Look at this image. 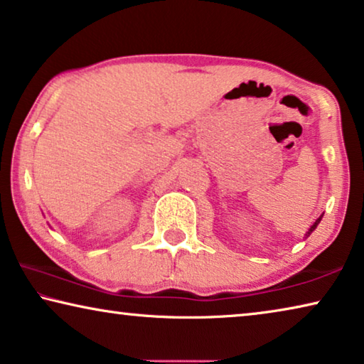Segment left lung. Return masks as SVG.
I'll use <instances>...</instances> for the list:
<instances>
[{
	"label": "left lung",
	"instance_id": "1",
	"mask_svg": "<svg viewBox=\"0 0 364 364\" xmlns=\"http://www.w3.org/2000/svg\"><path fill=\"white\" fill-rule=\"evenodd\" d=\"M322 217H324V212H322V213H321V215H319V217H317V218H316V220L313 222V225H311V227L308 228V232H306V235H304V238H308V236H309L311 233H313V232H314V230L317 228V225H319V223H321V220H322Z\"/></svg>",
	"mask_w": 364,
	"mask_h": 364
}]
</instances>
